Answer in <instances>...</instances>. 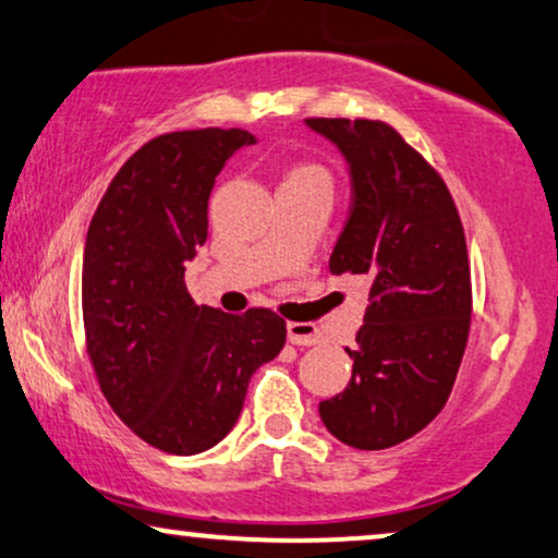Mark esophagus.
<instances>
[{
    "instance_id": "esophagus-1",
    "label": "esophagus",
    "mask_w": 558,
    "mask_h": 558,
    "mask_svg": "<svg viewBox=\"0 0 558 558\" xmlns=\"http://www.w3.org/2000/svg\"><path fill=\"white\" fill-rule=\"evenodd\" d=\"M287 339H290L294 347H315V343L323 341V333L315 323L290 320L287 323Z\"/></svg>"
}]
</instances>
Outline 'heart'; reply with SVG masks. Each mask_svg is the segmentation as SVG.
Here are the masks:
<instances>
[{
  "instance_id": "b5f03b06",
  "label": "heart",
  "mask_w": 558,
  "mask_h": 558,
  "mask_svg": "<svg viewBox=\"0 0 558 558\" xmlns=\"http://www.w3.org/2000/svg\"><path fill=\"white\" fill-rule=\"evenodd\" d=\"M281 183L290 185H320V189L331 191V173L318 162H292L281 175Z\"/></svg>"
}]
</instances>
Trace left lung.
<instances>
[{"label":"left lung","instance_id":"left-lung-1","mask_svg":"<svg viewBox=\"0 0 558 558\" xmlns=\"http://www.w3.org/2000/svg\"><path fill=\"white\" fill-rule=\"evenodd\" d=\"M352 168L354 202L331 274H360L369 305L356 331L352 380L320 401L333 437L385 450L445 409L471 331L465 232L442 175L390 123L307 119Z\"/></svg>","mask_w":558,"mask_h":558}]
</instances>
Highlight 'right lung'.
Here are the masks:
<instances>
[{
  "label": "right lung",
  "instance_id": "right-lung-1",
  "mask_svg": "<svg viewBox=\"0 0 558 558\" xmlns=\"http://www.w3.org/2000/svg\"><path fill=\"white\" fill-rule=\"evenodd\" d=\"M243 129L160 134L121 165L95 209L82 260V320L95 377L136 437L196 456L238 422L247 383L287 341L268 307L196 305L185 260L206 243L215 178Z\"/></svg>",
  "mask_w": 558,
  "mask_h": 558
}]
</instances>
